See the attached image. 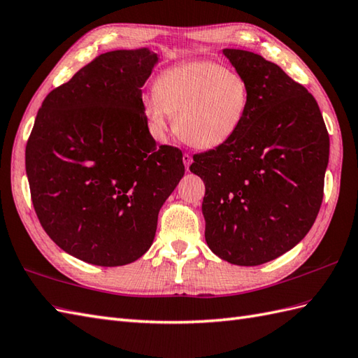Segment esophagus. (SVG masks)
I'll return each mask as SVG.
<instances>
[{
	"label": "esophagus",
	"instance_id": "esophagus-1",
	"mask_svg": "<svg viewBox=\"0 0 358 358\" xmlns=\"http://www.w3.org/2000/svg\"><path fill=\"white\" fill-rule=\"evenodd\" d=\"M182 163H185V166H186V171H189V166H190V163H192V155L182 154Z\"/></svg>",
	"mask_w": 358,
	"mask_h": 358
}]
</instances>
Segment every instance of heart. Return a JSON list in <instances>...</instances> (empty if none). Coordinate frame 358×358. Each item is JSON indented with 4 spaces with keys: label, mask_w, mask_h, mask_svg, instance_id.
<instances>
[{
    "label": "heart",
    "mask_w": 358,
    "mask_h": 358,
    "mask_svg": "<svg viewBox=\"0 0 358 358\" xmlns=\"http://www.w3.org/2000/svg\"><path fill=\"white\" fill-rule=\"evenodd\" d=\"M250 87L243 74L215 61H190L159 74L154 96L145 97L141 113L151 134L164 140L176 119L177 136L186 145L210 151L243 128Z\"/></svg>",
    "instance_id": "heart-1"
}]
</instances>
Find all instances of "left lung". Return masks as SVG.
<instances>
[{
  "instance_id": "left-lung-1",
  "label": "left lung",
  "mask_w": 358,
  "mask_h": 358,
  "mask_svg": "<svg viewBox=\"0 0 358 358\" xmlns=\"http://www.w3.org/2000/svg\"><path fill=\"white\" fill-rule=\"evenodd\" d=\"M222 55L250 87L243 128L227 145L194 155L206 186V243L221 259L253 267L292 250L323 198L329 136L319 105L279 65L245 50Z\"/></svg>"
}]
</instances>
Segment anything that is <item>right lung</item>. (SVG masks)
<instances>
[{
  "instance_id": "right-lung-1",
  "label": "right lung",
  "mask_w": 358,
  "mask_h": 358,
  "mask_svg": "<svg viewBox=\"0 0 358 358\" xmlns=\"http://www.w3.org/2000/svg\"><path fill=\"white\" fill-rule=\"evenodd\" d=\"M157 64L148 47L97 56L48 93L33 124V207L47 235L84 262L119 267L143 256L185 176L180 149L157 146L141 113Z\"/></svg>"
}]
</instances>
